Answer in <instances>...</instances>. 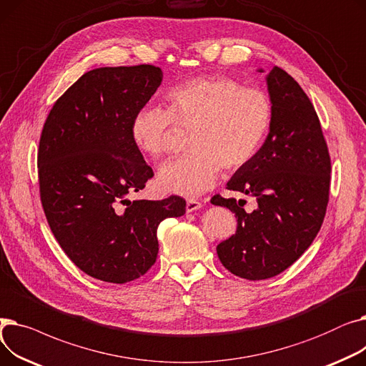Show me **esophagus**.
Listing matches in <instances>:
<instances>
[{
    "mask_svg": "<svg viewBox=\"0 0 366 366\" xmlns=\"http://www.w3.org/2000/svg\"><path fill=\"white\" fill-rule=\"evenodd\" d=\"M202 202H199V200H196V199H189V200H187V212H194V210H199V209H202Z\"/></svg>",
    "mask_w": 366,
    "mask_h": 366,
    "instance_id": "obj_1",
    "label": "esophagus"
}]
</instances>
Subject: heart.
<instances>
[{
	"label": "heart",
	"instance_id": "b5f03b06",
	"mask_svg": "<svg viewBox=\"0 0 366 366\" xmlns=\"http://www.w3.org/2000/svg\"><path fill=\"white\" fill-rule=\"evenodd\" d=\"M166 109L148 105L133 115L130 137L151 159L170 149L178 132H189L187 156L164 163L157 184L164 193L194 197L212 188L221 167L234 172L251 163L273 124V102L257 87L228 76L194 79L164 94Z\"/></svg>",
	"mask_w": 366,
	"mask_h": 366
}]
</instances>
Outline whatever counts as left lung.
Here are the masks:
<instances>
[{
  "mask_svg": "<svg viewBox=\"0 0 366 366\" xmlns=\"http://www.w3.org/2000/svg\"><path fill=\"white\" fill-rule=\"evenodd\" d=\"M273 124L255 159L228 181L242 200L217 194L210 203L236 214L237 232L217 247L229 273L247 280L270 279L291 267L312 244L330 202L331 157L316 109L292 76L274 66L267 76Z\"/></svg>",
  "mask_w": 366,
  "mask_h": 366,
  "instance_id": "1",
  "label": "left lung"
}]
</instances>
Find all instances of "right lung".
I'll list each match as a JSON object with an SVG mask.
<instances>
[{
  "label": "right lung",
  "instance_id": "obj_1",
  "mask_svg": "<svg viewBox=\"0 0 366 366\" xmlns=\"http://www.w3.org/2000/svg\"><path fill=\"white\" fill-rule=\"evenodd\" d=\"M162 80L148 64L96 68L54 102L43 126L36 164L44 215L68 258L98 280L144 276L157 259L160 222L185 214L179 196L126 199L154 177L130 124Z\"/></svg>",
  "mask_w": 366,
  "mask_h": 366
}]
</instances>
